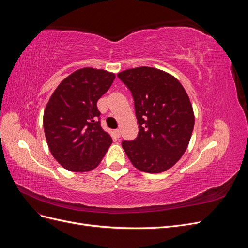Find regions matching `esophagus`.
<instances>
[{"label":"esophagus","mask_w":248,"mask_h":248,"mask_svg":"<svg viewBox=\"0 0 248 248\" xmlns=\"http://www.w3.org/2000/svg\"><path fill=\"white\" fill-rule=\"evenodd\" d=\"M114 134H115L116 138H120V134H121V131H120L119 129H116V130H114Z\"/></svg>","instance_id":"obj_1"}]
</instances>
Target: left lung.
<instances>
[{
    "instance_id": "8db88e82",
    "label": "left lung",
    "mask_w": 248,
    "mask_h": 248,
    "mask_svg": "<svg viewBox=\"0 0 248 248\" xmlns=\"http://www.w3.org/2000/svg\"><path fill=\"white\" fill-rule=\"evenodd\" d=\"M132 94L139 134L122 147L138 170L157 174L170 169L188 147L194 126L192 106L175 77L141 66L118 73Z\"/></svg>"
}]
</instances>
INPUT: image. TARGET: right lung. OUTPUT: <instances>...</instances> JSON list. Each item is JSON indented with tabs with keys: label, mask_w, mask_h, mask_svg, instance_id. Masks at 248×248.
<instances>
[{
	"label": "right lung",
	"mask_w": 248,
	"mask_h": 248,
	"mask_svg": "<svg viewBox=\"0 0 248 248\" xmlns=\"http://www.w3.org/2000/svg\"><path fill=\"white\" fill-rule=\"evenodd\" d=\"M115 73L86 67L64 78L52 93L43 114L49 151L71 171L94 170L112 140L102 129L97 101L107 93Z\"/></svg>",
	"instance_id": "obj_1"
}]
</instances>
